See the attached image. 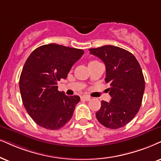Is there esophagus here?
Wrapping results in <instances>:
<instances>
[{
    "instance_id": "34e87169",
    "label": "esophagus",
    "mask_w": 161,
    "mask_h": 161,
    "mask_svg": "<svg viewBox=\"0 0 161 161\" xmlns=\"http://www.w3.org/2000/svg\"><path fill=\"white\" fill-rule=\"evenodd\" d=\"M82 98L86 101H89L91 99V97H89V96H87V95H83L82 97Z\"/></svg>"
}]
</instances>
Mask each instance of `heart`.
<instances>
[{"label": "heart", "instance_id": "heart-1", "mask_svg": "<svg viewBox=\"0 0 161 161\" xmlns=\"http://www.w3.org/2000/svg\"><path fill=\"white\" fill-rule=\"evenodd\" d=\"M97 62V61H91V62H89V64H93V63H95V62Z\"/></svg>", "mask_w": 161, "mask_h": 161}]
</instances>
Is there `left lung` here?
<instances>
[{"mask_svg": "<svg viewBox=\"0 0 161 161\" xmlns=\"http://www.w3.org/2000/svg\"><path fill=\"white\" fill-rule=\"evenodd\" d=\"M91 54L105 63V81L110 84V103L101 102L96 113L97 120L105 127L117 129L135 117L141 106L145 79L139 62L128 50L112 45L89 49Z\"/></svg>", "mask_w": 161, "mask_h": 161, "instance_id": "obj_1", "label": "left lung"}]
</instances>
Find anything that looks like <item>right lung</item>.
I'll list each match as a JSON object with an SVG mask.
<instances>
[{
    "instance_id": "add662e5",
    "label": "right lung",
    "mask_w": 161,
    "mask_h": 161,
    "mask_svg": "<svg viewBox=\"0 0 161 161\" xmlns=\"http://www.w3.org/2000/svg\"><path fill=\"white\" fill-rule=\"evenodd\" d=\"M83 53L81 49L49 44L38 47L27 58L19 87L24 108L38 125L57 130L70 121L80 97L58 91L57 82L67 78Z\"/></svg>"
}]
</instances>
